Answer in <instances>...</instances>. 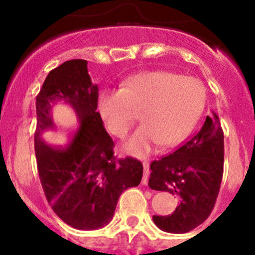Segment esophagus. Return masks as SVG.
<instances>
[{
	"label": "esophagus",
	"instance_id": "esophagus-1",
	"mask_svg": "<svg viewBox=\"0 0 255 255\" xmlns=\"http://www.w3.org/2000/svg\"><path fill=\"white\" fill-rule=\"evenodd\" d=\"M142 166H144V178H142V183L147 184L148 175H150V171H148V169H150V162H148V159H145L144 162H142Z\"/></svg>",
	"mask_w": 255,
	"mask_h": 255
}]
</instances>
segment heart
I'll use <instances>...</instances> for the list:
<instances>
[{
    "label": "heart",
    "instance_id": "b5f03b06",
    "mask_svg": "<svg viewBox=\"0 0 255 255\" xmlns=\"http://www.w3.org/2000/svg\"><path fill=\"white\" fill-rule=\"evenodd\" d=\"M205 104V89L197 78L169 71L142 72L126 78L120 90H103L97 114L105 129L122 137L139 110L140 125L122 144V150L142 157L158 144L177 145L194 126Z\"/></svg>",
    "mask_w": 255,
    "mask_h": 255
}]
</instances>
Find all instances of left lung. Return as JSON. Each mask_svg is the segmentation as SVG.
I'll return each mask as SVG.
<instances>
[{
    "instance_id": "1",
    "label": "left lung",
    "mask_w": 255,
    "mask_h": 255,
    "mask_svg": "<svg viewBox=\"0 0 255 255\" xmlns=\"http://www.w3.org/2000/svg\"><path fill=\"white\" fill-rule=\"evenodd\" d=\"M224 135L218 116H207L195 135L169 156L151 163L148 186L180 197L174 212L153 216L166 233L184 234L210 216L223 177Z\"/></svg>"
}]
</instances>
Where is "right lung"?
Instances as JSON below:
<instances>
[{
  "label": "right lung",
  "instance_id": "right-lung-1",
  "mask_svg": "<svg viewBox=\"0 0 255 255\" xmlns=\"http://www.w3.org/2000/svg\"><path fill=\"white\" fill-rule=\"evenodd\" d=\"M98 86L92 84L87 61L71 60L52 69L36 98L34 151L44 194L64 223L96 230L113 219L120 195L142 177L137 159L114 157V141L97 114ZM68 104L77 121L61 144L52 145L56 131L52 108Z\"/></svg>",
  "mask_w": 255,
  "mask_h": 255
}]
</instances>
